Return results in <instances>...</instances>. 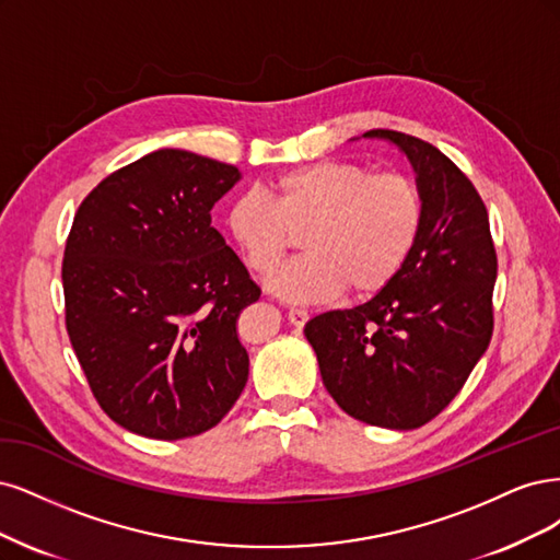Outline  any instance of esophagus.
I'll return each mask as SVG.
<instances>
[{
    "instance_id": "34e87169",
    "label": "esophagus",
    "mask_w": 560,
    "mask_h": 560,
    "mask_svg": "<svg viewBox=\"0 0 560 560\" xmlns=\"http://www.w3.org/2000/svg\"><path fill=\"white\" fill-rule=\"evenodd\" d=\"M288 320H291L295 328H302L304 323L310 320V312H306V310H300V306H291V310H288Z\"/></svg>"
}]
</instances>
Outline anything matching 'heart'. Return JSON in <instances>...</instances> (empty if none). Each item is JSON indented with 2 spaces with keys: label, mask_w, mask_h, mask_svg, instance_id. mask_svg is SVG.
I'll use <instances>...</instances> for the list:
<instances>
[{
  "label": "heart",
  "mask_w": 560,
  "mask_h": 560,
  "mask_svg": "<svg viewBox=\"0 0 560 560\" xmlns=\"http://www.w3.org/2000/svg\"><path fill=\"white\" fill-rule=\"evenodd\" d=\"M425 219L423 190L400 172L372 174L345 160H320L269 178L265 195L234 197L225 230L244 262L273 272L303 232L307 254L267 279L285 300L318 302L345 291L374 295L400 275Z\"/></svg>",
  "instance_id": "b5f03b06"
}]
</instances>
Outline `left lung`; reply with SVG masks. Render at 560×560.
<instances>
[{"instance_id":"8db88e82","label":"left lung","mask_w":560,"mask_h":560,"mask_svg":"<svg viewBox=\"0 0 560 560\" xmlns=\"http://www.w3.org/2000/svg\"><path fill=\"white\" fill-rule=\"evenodd\" d=\"M365 137L390 139L411 160L425 200L419 242L384 291L312 318L304 335L349 417L411 430L456 398L489 349L498 256L481 195L442 151L395 130Z\"/></svg>"}]
</instances>
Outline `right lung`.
I'll list each match as a JSON object with an SVG mask.
<instances>
[{"label": "right lung", "instance_id": "right-lung-1", "mask_svg": "<svg viewBox=\"0 0 560 560\" xmlns=\"http://www.w3.org/2000/svg\"><path fill=\"white\" fill-rule=\"evenodd\" d=\"M240 170L160 149L81 202L62 258L65 326L95 400L125 430L184 440L221 423L248 378L237 320L258 283L211 228Z\"/></svg>", "mask_w": 560, "mask_h": 560}]
</instances>
